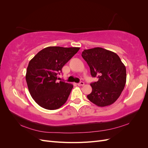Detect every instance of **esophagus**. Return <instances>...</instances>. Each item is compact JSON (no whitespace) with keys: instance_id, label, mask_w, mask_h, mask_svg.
Wrapping results in <instances>:
<instances>
[{"instance_id":"1","label":"esophagus","mask_w":148,"mask_h":148,"mask_svg":"<svg viewBox=\"0 0 148 148\" xmlns=\"http://www.w3.org/2000/svg\"><path fill=\"white\" fill-rule=\"evenodd\" d=\"M84 82H79V83L77 84L78 86H84Z\"/></svg>"}]
</instances>
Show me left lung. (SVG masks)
Segmentation results:
<instances>
[{
  "instance_id": "left-lung-1",
  "label": "left lung",
  "mask_w": 148,
  "mask_h": 148,
  "mask_svg": "<svg viewBox=\"0 0 148 148\" xmlns=\"http://www.w3.org/2000/svg\"><path fill=\"white\" fill-rule=\"evenodd\" d=\"M82 57L98 81L91 84L92 92L88 99L99 107L112 104L123 91L127 80L126 67L119 56L102 47L85 49Z\"/></svg>"
}]
</instances>
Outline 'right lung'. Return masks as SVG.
Masks as SVG:
<instances>
[{"label": "right lung", "instance_id": "right-lung-1", "mask_svg": "<svg viewBox=\"0 0 148 148\" xmlns=\"http://www.w3.org/2000/svg\"><path fill=\"white\" fill-rule=\"evenodd\" d=\"M79 49V47H47L29 61L26 81L31 97L39 106L56 110L66 102L73 86L58 82L57 75Z\"/></svg>", "mask_w": 148, "mask_h": 148}]
</instances>
